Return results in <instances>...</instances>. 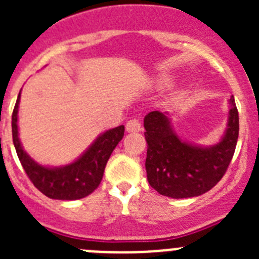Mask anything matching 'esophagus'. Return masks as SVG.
<instances>
[{
	"mask_svg": "<svg viewBox=\"0 0 259 259\" xmlns=\"http://www.w3.org/2000/svg\"><path fill=\"white\" fill-rule=\"evenodd\" d=\"M125 131L127 132H139L141 131V123L137 119H131L125 124Z\"/></svg>",
	"mask_w": 259,
	"mask_h": 259,
	"instance_id": "obj_1",
	"label": "esophagus"
}]
</instances>
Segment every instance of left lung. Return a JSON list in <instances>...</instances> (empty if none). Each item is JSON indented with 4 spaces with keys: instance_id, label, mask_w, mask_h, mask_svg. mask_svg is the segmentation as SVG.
<instances>
[{
    "instance_id": "obj_1",
    "label": "left lung",
    "mask_w": 259,
    "mask_h": 259,
    "mask_svg": "<svg viewBox=\"0 0 259 259\" xmlns=\"http://www.w3.org/2000/svg\"><path fill=\"white\" fill-rule=\"evenodd\" d=\"M230 107L224 136L207 148L180 140L168 113L150 111L144 118L148 143L145 168L152 188L167 197L189 198L217 185L230 166L239 137V113L233 96Z\"/></svg>"
}]
</instances>
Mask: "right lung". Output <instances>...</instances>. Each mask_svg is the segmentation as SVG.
Segmentation results:
<instances>
[{
	"label": "right lung",
	"instance_id": "1",
	"mask_svg": "<svg viewBox=\"0 0 259 259\" xmlns=\"http://www.w3.org/2000/svg\"><path fill=\"white\" fill-rule=\"evenodd\" d=\"M20 93L11 115L13 143L18 158L36 188L53 200H80L100 185L105 166L115 146L124 136V125L104 132L79 159L63 167H45L36 163L24 150L18 137V107Z\"/></svg>",
	"mask_w": 259,
	"mask_h": 259
}]
</instances>
